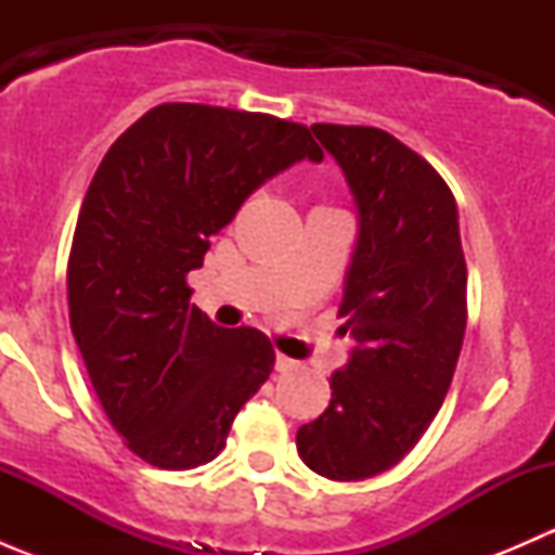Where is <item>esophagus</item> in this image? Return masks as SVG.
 Returning <instances> with one entry per match:
<instances>
[{
  "label": "esophagus",
  "instance_id": "34e87169",
  "mask_svg": "<svg viewBox=\"0 0 555 555\" xmlns=\"http://www.w3.org/2000/svg\"><path fill=\"white\" fill-rule=\"evenodd\" d=\"M295 367H298V362L289 360V357H284V354H276V371L279 373H293Z\"/></svg>",
  "mask_w": 555,
  "mask_h": 555
}]
</instances>
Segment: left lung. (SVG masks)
<instances>
[{
    "instance_id": "left-lung-1",
    "label": "left lung",
    "mask_w": 555,
    "mask_h": 555,
    "mask_svg": "<svg viewBox=\"0 0 555 555\" xmlns=\"http://www.w3.org/2000/svg\"><path fill=\"white\" fill-rule=\"evenodd\" d=\"M349 182L360 236L344 282L357 346L298 453L330 480H365L422 440L449 391L467 327V262L449 184L382 128L313 122Z\"/></svg>"
}]
</instances>
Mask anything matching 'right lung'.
<instances>
[{
    "mask_svg": "<svg viewBox=\"0 0 555 555\" xmlns=\"http://www.w3.org/2000/svg\"><path fill=\"white\" fill-rule=\"evenodd\" d=\"M304 158L324 153L300 122L173 102L120 133L93 173L66 268L72 335L106 418L153 467L211 462L271 376V340L211 322L188 273L266 179Z\"/></svg>",
    "mask_w": 555,
    "mask_h": 555,
    "instance_id": "obj_1",
    "label": "right lung"
}]
</instances>
